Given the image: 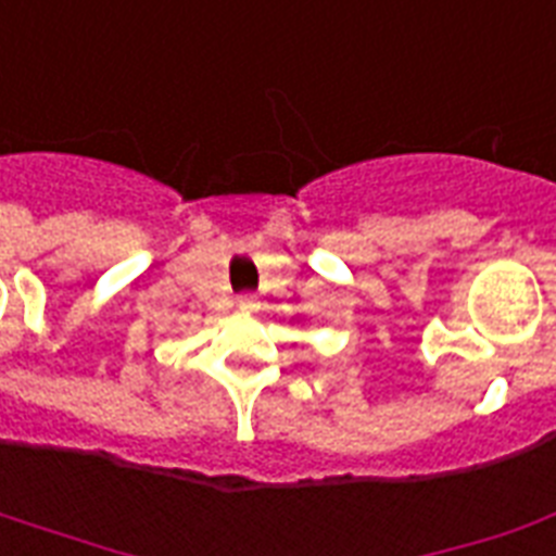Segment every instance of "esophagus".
Wrapping results in <instances>:
<instances>
[{
    "instance_id": "34e87169",
    "label": "esophagus",
    "mask_w": 556,
    "mask_h": 556,
    "mask_svg": "<svg viewBox=\"0 0 556 556\" xmlns=\"http://www.w3.org/2000/svg\"><path fill=\"white\" fill-rule=\"evenodd\" d=\"M236 308H239V312H256V308H260V300L253 294H242L236 300Z\"/></svg>"
}]
</instances>
